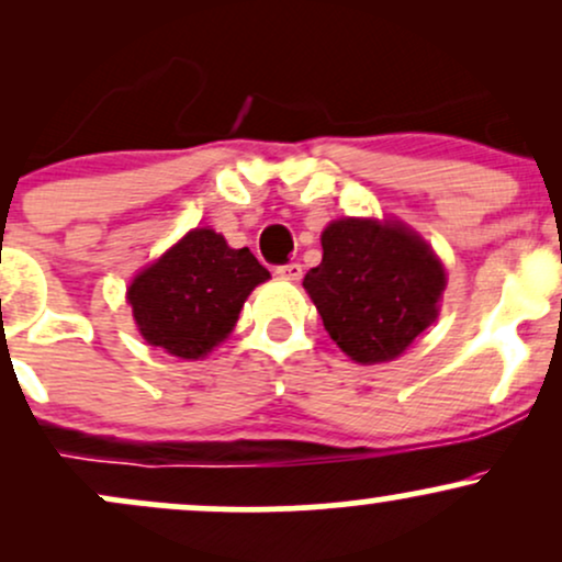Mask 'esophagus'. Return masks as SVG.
<instances>
[{
    "label": "esophagus",
    "mask_w": 562,
    "mask_h": 562,
    "mask_svg": "<svg viewBox=\"0 0 562 562\" xmlns=\"http://www.w3.org/2000/svg\"><path fill=\"white\" fill-rule=\"evenodd\" d=\"M277 274L282 277V280H290V282H299L303 277V267L299 261H290V263H282V267H277Z\"/></svg>",
    "instance_id": "1"
}]
</instances>
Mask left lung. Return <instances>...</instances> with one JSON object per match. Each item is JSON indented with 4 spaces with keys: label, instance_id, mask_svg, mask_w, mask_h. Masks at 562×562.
<instances>
[{
    "label": "left lung",
    "instance_id": "8db88e82",
    "mask_svg": "<svg viewBox=\"0 0 562 562\" xmlns=\"http://www.w3.org/2000/svg\"><path fill=\"white\" fill-rule=\"evenodd\" d=\"M303 288L340 351L378 364L402 357L434 325L447 272L402 222L338 218L322 232V263L308 269Z\"/></svg>",
    "mask_w": 562,
    "mask_h": 562
}]
</instances>
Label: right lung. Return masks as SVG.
<instances>
[{
  "mask_svg": "<svg viewBox=\"0 0 562 562\" xmlns=\"http://www.w3.org/2000/svg\"><path fill=\"white\" fill-rule=\"evenodd\" d=\"M269 272L248 248L192 229L134 277L128 306L142 338L179 359H200L232 333L250 290Z\"/></svg>",
  "mask_w": 562,
  "mask_h": 562,
  "instance_id": "right-lung-1",
  "label": "right lung"
}]
</instances>
